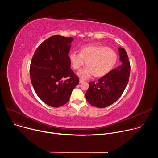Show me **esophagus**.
<instances>
[{"mask_svg":"<svg viewBox=\"0 0 158 158\" xmlns=\"http://www.w3.org/2000/svg\"><path fill=\"white\" fill-rule=\"evenodd\" d=\"M84 81L83 79H79V82H80V83H82V82H83Z\"/></svg>","mask_w":158,"mask_h":158,"instance_id":"esophagus-1","label":"esophagus"}]
</instances>
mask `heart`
<instances>
[{
    "label": "heart",
    "instance_id": "heart-1",
    "mask_svg": "<svg viewBox=\"0 0 158 158\" xmlns=\"http://www.w3.org/2000/svg\"><path fill=\"white\" fill-rule=\"evenodd\" d=\"M69 57L76 70L85 62L86 65L77 73L78 76L83 79H89L93 75L96 77L106 75L114 68L118 60V55L114 50L104 46L94 45L81 48L79 53L71 52Z\"/></svg>",
    "mask_w": 158,
    "mask_h": 158
}]
</instances>
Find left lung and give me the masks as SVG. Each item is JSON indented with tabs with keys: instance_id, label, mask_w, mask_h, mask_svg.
Segmentation results:
<instances>
[{
	"instance_id": "1",
	"label": "left lung",
	"mask_w": 158,
	"mask_h": 158,
	"mask_svg": "<svg viewBox=\"0 0 158 158\" xmlns=\"http://www.w3.org/2000/svg\"><path fill=\"white\" fill-rule=\"evenodd\" d=\"M121 65L111 70L99 80L89 83L85 93L87 102L93 106L103 108L115 102L122 95L128 83L130 63L124 49L118 48Z\"/></svg>"
}]
</instances>
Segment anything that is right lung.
<instances>
[{
	"label": "right lung",
	"mask_w": 158,
	"mask_h": 158,
	"mask_svg": "<svg viewBox=\"0 0 158 158\" xmlns=\"http://www.w3.org/2000/svg\"><path fill=\"white\" fill-rule=\"evenodd\" d=\"M73 40L60 35L52 36L40 44L32 59V84L38 97L49 106L58 107L66 104L79 83L71 69L68 56Z\"/></svg>",
	"instance_id": "obj_1"
}]
</instances>
